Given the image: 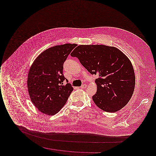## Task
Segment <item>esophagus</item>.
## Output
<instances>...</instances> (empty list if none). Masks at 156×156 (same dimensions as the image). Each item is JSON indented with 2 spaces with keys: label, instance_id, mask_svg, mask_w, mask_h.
Here are the masks:
<instances>
[{
  "label": "esophagus",
  "instance_id": "1",
  "mask_svg": "<svg viewBox=\"0 0 156 156\" xmlns=\"http://www.w3.org/2000/svg\"><path fill=\"white\" fill-rule=\"evenodd\" d=\"M87 85L86 84H83L82 85H81V88H86V87H87Z\"/></svg>",
  "mask_w": 156,
  "mask_h": 156
}]
</instances>
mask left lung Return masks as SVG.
<instances>
[{
    "mask_svg": "<svg viewBox=\"0 0 156 156\" xmlns=\"http://www.w3.org/2000/svg\"><path fill=\"white\" fill-rule=\"evenodd\" d=\"M95 80L96 94L92 99L97 106L107 112L118 111L129 102L135 87V75L130 61L114 47L80 45L71 52Z\"/></svg>",
    "mask_w": 156,
    "mask_h": 156,
    "instance_id": "obj_1",
    "label": "left lung"
}]
</instances>
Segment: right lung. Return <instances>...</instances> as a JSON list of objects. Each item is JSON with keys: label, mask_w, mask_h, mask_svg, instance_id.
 <instances>
[{"label": "right lung", "mask_w": 156, "mask_h": 156, "mask_svg": "<svg viewBox=\"0 0 156 156\" xmlns=\"http://www.w3.org/2000/svg\"><path fill=\"white\" fill-rule=\"evenodd\" d=\"M77 45L65 44L41 52L31 66L27 88L31 101L38 110L48 115L57 113L66 104L73 88L63 74V65ZM66 80L67 83L63 85Z\"/></svg>", "instance_id": "1"}]
</instances>
